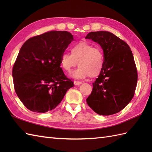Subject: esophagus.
<instances>
[{"label": "esophagus", "instance_id": "34e87169", "mask_svg": "<svg viewBox=\"0 0 152 152\" xmlns=\"http://www.w3.org/2000/svg\"><path fill=\"white\" fill-rule=\"evenodd\" d=\"M74 85H75V86H80V85L82 84V82H78V81H74Z\"/></svg>", "mask_w": 152, "mask_h": 152}]
</instances>
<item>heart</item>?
Instances as JSON below:
<instances>
[{"label": "heart", "instance_id": "b5f03b06", "mask_svg": "<svg viewBox=\"0 0 152 152\" xmlns=\"http://www.w3.org/2000/svg\"><path fill=\"white\" fill-rule=\"evenodd\" d=\"M70 51L71 53H63L60 58L61 67L66 72H70L72 68L78 64L79 67L70 74V77L76 80H83L88 76L95 78L101 74L104 63L101 49L82 41L72 45Z\"/></svg>", "mask_w": 152, "mask_h": 152}]
</instances>
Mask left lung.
I'll return each instance as SVG.
<instances>
[{
    "label": "left lung",
    "instance_id": "1",
    "mask_svg": "<svg viewBox=\"0 0 152 152\" xmlns=\"http://www.w3.org/2000/svg\"><path fill=\"white\" fill-rule=\"evenodd\" d=\"M86 39L99 44L104 63L86 99L96 114L109 115L120 112L133 99L138 74L131 48L124 40L107 31L91 32Z\"/></svg>",
    "mask_w": 152,
    "mask_h": 152
}]
</instances>
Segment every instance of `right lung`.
I'll list each match as a JSON object with an SVG mask.
<instances>
[{"mask_svg": "<svg viewBox=\"0 0 152 152\" xmlns=\"http://www.w3.org/2000/svg\"><path fill=\"white\" fill-rule=\"evenodd\" d=\"M74 40L67 31H50L27 40L19 50L12 76L16 94L30 110H52L74 86L60 67V58Z\"/></svg>", "mask_w": 152, "mask_h": 152, "instance_id": "1", "label": "right lung"}]
</instances>
